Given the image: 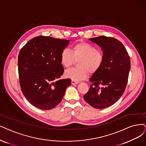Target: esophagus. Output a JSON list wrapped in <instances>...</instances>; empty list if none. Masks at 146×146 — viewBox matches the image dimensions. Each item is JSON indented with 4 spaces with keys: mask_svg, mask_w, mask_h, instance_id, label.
Returning <instances> with one entry per match:
<instances>
[{
    "mask_svg": "<svg viewBox=\"0 0 146 146\" xmlns=\"http://www.w3.org/2000/svg\"><path fill=\"white\" fill-rule=\"evenodd\" d=\"M79 84V82L78 81H75V80H72V85H76V84Z\"/></svg>",
    "mask_w": 146,
    "mask_h": 146,
    "instance_id": "obj_1",
    "label": "esophagus"
}]
</instances>
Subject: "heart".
Returning a JSON list of instances; mask_svg holds the SVG:
<instances>
[{
	"mask_svg": "<svg viewBox=\"0 0 146 146\" xmlns=\"http://www.w3.org/2000/svg\"><path fill=\"white\" fill-rule=\"evenodd\" d=\"M75 61H78L77 65L79 67L67 70L64 76L79 81L87 78L88 73L93 74L98 72L103 64L104 56L94 46L85 42H79L72 47V52L64 48L61 53L60 61L64 67L72 66Z\"/></svg>",
	"mask_w": 146,
	"mask_h": 146,
	"instance_id": "b5f03b06",
	"label": "heart"
}]
</instances>
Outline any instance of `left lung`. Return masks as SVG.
<instances>
[{"label": "left lung", "mask_w": 146, "mask_h": 146, "mask_svg": "<svg viewBox=\"0 0 146 146\" xmlns=\"http://www.w3.org/2000/svg\"><path fill=\"white\" fill-rule=\"evenodd\" d=\"M89 40L101 47L104 61L90 78L92 84L84 99L94 108L104 109L114 104L125 92L131 60L125 46L114 38L100 36Z\"/></svg>", "instance_id": "1"}]
</instances>
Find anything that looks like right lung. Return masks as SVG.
<instances>
[{"label":"right lung","instance_id":"obj_1","mask_svg":"<svg viewBox=\"0 0 146 146\" xmlns=\"http://www.w3.org/2000/svg\"><path fill=\"white\" fill-rule=\"evenodd\" d=\"M70 40L39 36L21 48L18 70L21 90L30 103L38 108L48 110L62 100L70 79H59L64 73L61 52Z\"/></svg>","mask_w":146,"mask_h":146}]
</instances>
